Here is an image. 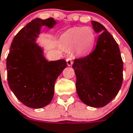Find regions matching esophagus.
<instances>
[{
    "label": "esophagus",
    "mask_w": 133,
    "mask_h": 133,
    "mask_svg": "<svg viewBox=\"0 0 133 133\" xmlns=\"http://www.w3.org/2000/svg\"><path fill=\"white\" fill-rule=\"evenodd\" d=\"M66 62H67V65L69 66H71L73 64V60H72L71 57H69L66 58Z\"/></svg>",
    "instance_id": "34e87169"
}]
</instances>
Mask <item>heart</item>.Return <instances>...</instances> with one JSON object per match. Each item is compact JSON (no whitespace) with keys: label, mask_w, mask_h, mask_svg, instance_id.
Masks as SVG:
<instances>
[{"label":"heart","mask_w":133,"mask_h":133,"mask_svg":"<svg viewBox=\"0 0 133 133\" xmlns=\"http://www.w3.org/2000/svg\"><path fill=\"white\" fill-rule=\"evenodd\" d=\"M95 31L90 26H75L60 36V43L64 48L74 49L77 54L87 55L95 46Z\"/></svg>","instance_id":"1"}]
</instances>
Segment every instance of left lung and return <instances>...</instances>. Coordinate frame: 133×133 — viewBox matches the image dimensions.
Instances as JSON below:
<instances>
[{
    "mask_svg": "<svg viewBox=\"0 0 133 133\" xmlns=\"http://www.w3.org/2000/svg\"><path fill=\"white\" fill-rule=\"evenodd\" d=\"M99 37L96 47L89 56L75 59L76 91L84 104L101 108L117 95L123 81V61L116 41L107 29L91 21Z\"/></svg>",
    "mask_w": 133,
    "mask_h": 133,
    "instance_id": "left-lung-1",
    "label": "left lung"
}]
</instances>
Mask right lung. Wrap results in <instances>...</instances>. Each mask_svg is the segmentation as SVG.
Segmentation results:
<instances>
[{
  "mask_svg": "<svg viewBox=\"0 0 133 133\" xmlns=\"http://www.w3.org/2000/svg\"><path fill=\"white\" fill-rule=\"evenodd\" d=\"M53 18L34 19L14 37L7 58L8 84L23 104L41 109L51 102L56 79L67 66L64 60H46L44 49L36 42L42 26L52 29Z\"/></svg>",
  "mask_w": 133,
  "mask_h": 133,
  "instance_id": "1",
  "label": "right lung"
}]
</instances>
